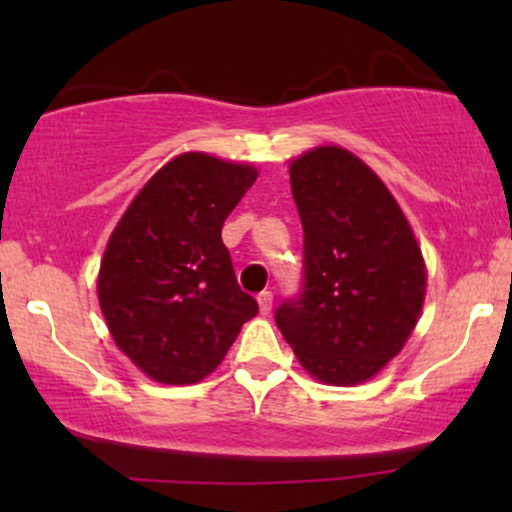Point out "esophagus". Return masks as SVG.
I'll return each instance as SVG.
<instances>
[{
  "mask_svg": "<svg viewBox=\"0 0 512 512\" xmlns=\"http://www.w3.org/2000/svg\"><path fill=\"white\" fill-rule=\"evenodd\" d=\"M272 301H274L272 291H262L260 296H257V303H260V313H262V315L272 313Z\"/></svg>",
  "mask_w": 512,
  "mask_h": 512,
  "instance_id": "34e87169",
  "label": "esophagus"
}]
</instances>
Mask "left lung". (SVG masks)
Returning a JSON list of instances; mask_svg holds the SVG:
<instances>
[{"instance_id":"1","label":"left lung","mask_w":512,"mask_h":512,"mask_svg":"<svg viewBox=\"0 0 512 512\" xmlns=\"http://www.w3.org/2000/svg\"><path fill=\"white\" fill-rule=\"evenodd\" d=\"M303 284L274 320L301 366L330 385L373 378L419 320L426 269L395 197L361 158L320 146L291 163Z\"/></svg>"}]
</instances>
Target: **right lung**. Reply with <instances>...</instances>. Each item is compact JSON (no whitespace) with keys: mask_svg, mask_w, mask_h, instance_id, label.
<instances>
[{"mask_svg":"<svg viewBox=\"0 0 512 512\" xmlns=\"http://www.w3.org/2000/svg\"><path fill=\"white\" fill-rule=\"evenodd\" d=\"M255 180L250 166L182 154L146 182L108 240L98 276L105 322L158 383L202 380L257 315L221 240Z\"/></svg>","mask_w":512,"mask_h":512,"instance_id":"1","label":"right lung"}]
</instances>
